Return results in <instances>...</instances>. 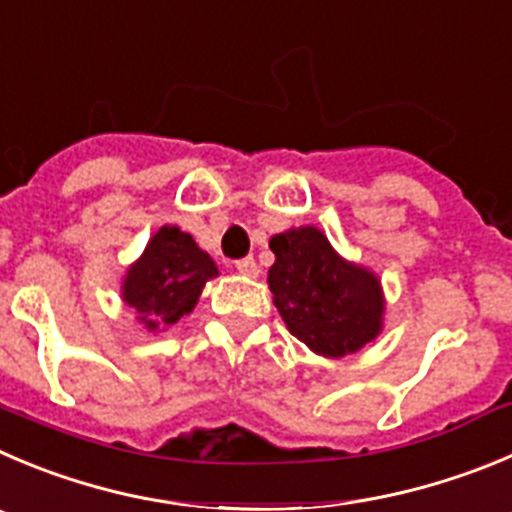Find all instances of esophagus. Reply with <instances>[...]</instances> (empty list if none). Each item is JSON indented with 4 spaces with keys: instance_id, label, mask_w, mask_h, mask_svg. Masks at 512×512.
I'll return each mask as SVG.
<instances>
[{
    "instance_id": "34e87169",
    "label": "esophagus",
    "mask_w": 512,
    "mask_h": 512,
    "mask_svg": "<svg viewBox=\"0 0 512 512\" xmlns=\"http://www.w3.org/2000/svg\"><path fill=\"white\" fill-rule=\"evenodd\" d=\"M237 272L245 275V278H257V275H260V267H257L255 257H245V260H237Z\"/></svg>"
}]
</instances>
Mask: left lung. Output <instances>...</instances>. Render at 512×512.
<instances>
[{
  "instance_id": "8db88e82",
  "label": "left lung",
  "mask_w": 512,
  "mask_h": 512,
  "mask_svg": "<svg viewBox=\"0 0 512 512\" xmlns=\"http://www.w3.org/2000/svg\"><path fill=\"white\" fill-rule=\"evenodd\" d=\"M272 303L288 331L318 356L341 358L384 328L386 298L374 270L346 260L318 227L272 234Z\"/></svg>"
}]
</instances>
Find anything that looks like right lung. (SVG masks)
Here are the masks:
<instances>
[{"instance_id":"obj_1","label":"right lung","mask_w":512,"mask_h":512,"mask_svg":"<svg viewBox=\"0 0 512 512\" xmlns=\"http://www.w3.org/2000/svg\"><path fill=\"white\" fill-rule=\"evenodd\" d=\"M212 257L176 224H164L123 275L121 298L148 333L166 331L199 303L204 285L217 278Z\"/></svg>"}]
</instances>
